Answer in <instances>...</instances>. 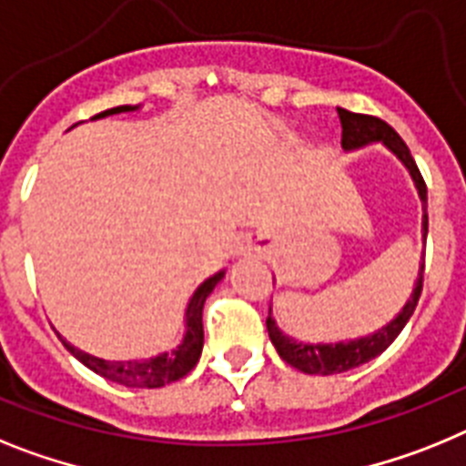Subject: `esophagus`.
Returning a JSON list of instances; mask_svg holds the SVG:
<instances>
[{
  "label": "esophagus",
  "instance_id": "1",
  "mask_svg": "<svg viewBox=\"0 0 466 466\" xmlns=\"http://www.w3.org/2000/svg\"><path fill=\"white\" fill-rule=\"evenodd\" d=\"M260 238H262V237H253V241H260Z\"/></svg>",
  "mask_w": 466,
  "mask_h": 466
}]
</instances>
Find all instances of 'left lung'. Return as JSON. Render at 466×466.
<instances>
[{
	"label": "left lung",
	"instance_id": "8db88e82",
	"mask_svg": "<svg viewBox=\"0 0 466 466\" xmlns=\"http://www.w3.org/2000/svg\"><path fill=\"white\" fill-rule=\"evenodd\" d=\"M339 124H342V149L345 152H354V149H361L366 145L382 143L384 147L390 149L396 159L401 161L403 166L410 173L415 189L420 194V201H422V241L427 244V185L422 180V173H420L418 164L412 159L410 149L403 143L401 136L394 131V128L387 124V121L378 119V116L370 115H356V112L342 110L338 107ZM422 274H424V256L420 262V272L415 279V289H412L410 298L406 300V305L401 307V311L391 319L390 323H384L382 329H378L375 333L363 335V338L356 339H342V342H300V339L290 338V335L283 333L277 326L272 317V307H269V317H267V333L272 345L277 347L279 356L289 366L298 368L307 375H335L345 373L351 368L368 363L370 359L382 354L387 347L399 338V333L403 330V326L408 323V319L412 317V311L418 307L420 293H422Z\"/></svg>",
	"mask_w": 466,
	"mask_h": 466
}]
</instances>
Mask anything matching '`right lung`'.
<instances>
[{
    "instance_id": "add662e5",
    "label": "right lung",
    "mask_w": 466,
    "mask_h": 466,
    "mask_svg": "<svg viewBox=\"0 0 466 466\" xmlns=\"http://www.w3.org/2000/svg\"><path fill=\"white\" fill-rule=\"evenodd\" d=\"M136 110H140V105H119V107L100 112L93 119H103V116ZM222 279H225V269H220V272L206 279L199 289L194 290V295L187 302V309H185V335L180 339V345L171 351L152 356V359H143V361H105V359H98V356L76 350L63 335H58V338L65 345V350L70 351L76 361H82L84 366L91 368L93 373L103 375L105 380H112V382L124 384V387H147V390H157V387H164V384H171L176 380L185 378L197 366V361H199L201 350H204V321H201L204 302L210 295V290L216 289Z\"/></svg>"
}]
</instances>
